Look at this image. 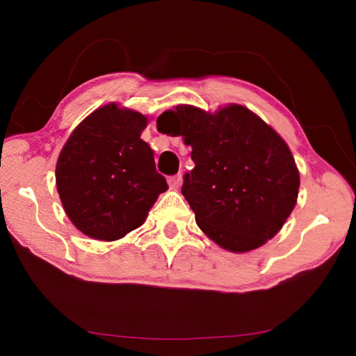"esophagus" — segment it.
I'll return each mask as SVG.
<instances>
[{
    "mask_svg": "<svg viewBox=\"0 0 356 356\" xmlns=\"http://www.w3.org/2000/svg\"><path fill=\"white\" fill-rule=\"evenodd\" d=\"M182 174H177V176H172L170 177V180H168V184H170V188L171 190H179V186L182 185Z\"/></svg>",
    "mask_w": 356,
    "mask_h": 356,
    "instance_id": "obj_1",
    "label": "esophagus"
}]
</instances>
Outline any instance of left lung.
Wrapping results in <instances>:
<instances>
[{
    "instance_id": "8db88e82",
    "label": "left lung",
    "mask_w": 356,
    "mask_h": 356,
    "mask_svg": "<svg viewBox=\"0 0 356 356\" xmlns=\"http://www.w3.org/2000/svg\"><path fill=\"white\" fill-rule=\"evenodd\" d=\"M159 120L166 125L163 134L191 146L195 168L185 174L182 195L209 238L245 252L278 234L297 204L300 174L270 125L242 105L215 114L179 105Z\"/></svg>"
}]
</instances>
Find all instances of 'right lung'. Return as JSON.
I'll list each match as a JSON object with an SVG mask.
<instances>
[{"instance_id":"obj_1","label":"right lung","mask_w":356,"mask_h":356,"mask_svg":"<svg viewBox=\"0 0 356 356\" xmlns=\"http://www.w3.org/2000/svg\"><path fill=\"white\" fill-rule=\"evenodd\" d=\"M147 118L110 104L72 131L56 163L65 213L84 236L113 242L140 227L166 179L141 140Z\"/></svg>"}]
</instances>
